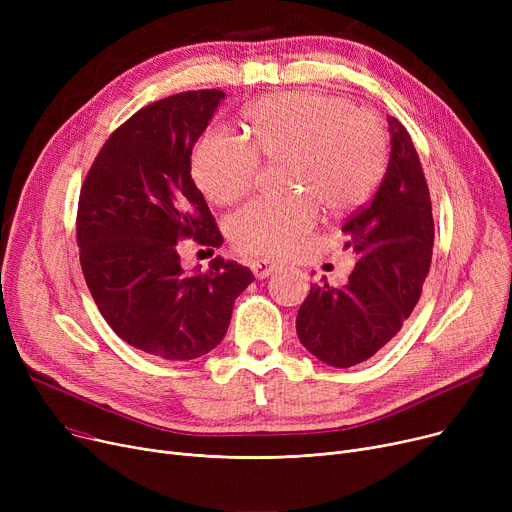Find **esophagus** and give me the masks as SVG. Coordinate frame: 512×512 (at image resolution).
<instances>
[{
  "label": "esophagus",
  "instance_id": "34e87169",
  "mask_svg": "<svg viewBox=\"0 0 512 512\" xmlns=\"http://www.w3.org/2000/svg\"><path fill=\"white\" fill-rule=\"evenodd\" d=\"M251 270H253L257 280H265L267 276H272L274 272H278L280 265L276 261H270V259H257V261H253Z\"/></svg>",
  "mask_w": 512,
  "mask_h": 512
}]
</instances>
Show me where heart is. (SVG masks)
I'll list each match as a JSON object with an SVG mask.
<instances>
[{"mask_svg":"<svg viewBox=\"0 0 512 512\" xmlns=\"http://www.w3.org/2000/svg\"><path fill=\"white\" fill-rule=\"evenodd\" d=\"M249 145L209 132L193 155V178L215 205L245 197L259 157L286 159L290 195L265 197L240 209L230 236L242 253L288 257L297 253L319 218V203L346 213L371 195L386 168V134L371 114L353 112L342 97L294 91L255 101L242 112Z\"/></svg>","mask_w":512,"mask_h":512,"instance_id":"heart-1","label":"heart"}]
</instances>
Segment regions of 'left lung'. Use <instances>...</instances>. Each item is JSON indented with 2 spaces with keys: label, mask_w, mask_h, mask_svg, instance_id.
Returning <instances> with one entry per match:
<instances>
[{
  "label": "left lung",
  "mask_w": 512,
  "mask_h": 512,
  "mask_svg": "<svg viewBox=\"0 0 512 512\" xmlns=\"http://www.w3.org/2000/svg\"><path fill=\"white\" fill-rule=\"evenodd\" d=\"M388 130L378 193L342 226L355 270L344 286H311L297 315L301 344L330 367H353L386 346L415 309L432 265L434 215L419 155L392 116Z\"/></svg>",
  "instance_id": "1"
}]
</instances>
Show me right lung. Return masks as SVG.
I'll return each instance as SVG.
<instances>
[{"instance_id":"1","label":"right lung","mask_w":512,"mask_h":512,"mask_svg":"<svg viewBox=\"0 0 512 512\" xmlns=\"http://www.w3.org/2000/svg\"><path fill=\"white\" fill-rule=\"evenodd\" d=\"M224 91H188L130 116L85 178L78 199L80 267L110 328L166 361H191L218 346L234 301L255 278L215 257L209 272H184L178 242L222 247V234L191 176V155Z\"/></svg>"}]
</instances>
